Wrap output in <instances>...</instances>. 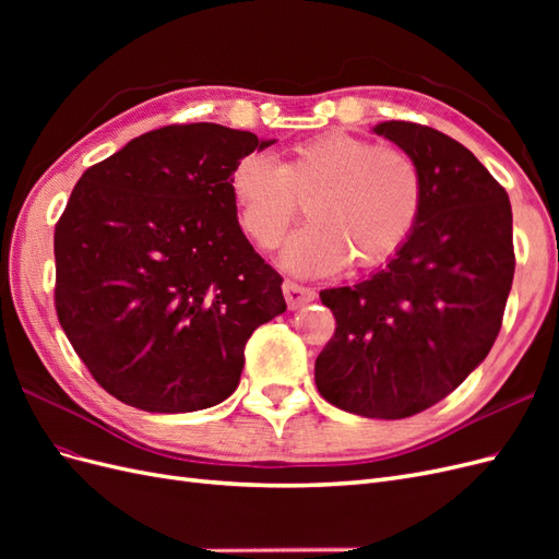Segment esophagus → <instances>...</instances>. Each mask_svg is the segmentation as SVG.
Here are the masks:
<instances>
[{"label": "esophagus", "mask_w": 559, "mask_h": 559, "mask_svg": "<svg viewBox=\"0 0 559 559\" xmlns=\"http://www.w3.org/2000/svg\"><path fill=\"white\" fill-rule=\"evenodd\" d=\"M282 289H284L286 306H289L292 310L308 306V302H312L317 298V294L310 289V286H302V284H296V282H284Z\"/></svg>", "instance_id": "34e87169"}]
</instances>
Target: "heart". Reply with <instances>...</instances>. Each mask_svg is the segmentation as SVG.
Masks as SVG:
<instances>
[{
  "label": "heart",
  "instance_id": "1",
  "mask_svg": "<svg viewBox=\"0 0 559 559\" xmlns=\"http://www.w3.org/2000/svg\"><path fill=\"white\" fill-rule=\"evenodd\" d=\"M230 195L249 238L275 249L308 200L312 222L286 242L282 263L329 275L352 259L376 267L403 249L425 207V179L399 146L329 132L296 144L282 163L249 154L230 175Z\"/></svg>",
  "mask_w": 559,
  "mask_h": 559
}]
</instances>
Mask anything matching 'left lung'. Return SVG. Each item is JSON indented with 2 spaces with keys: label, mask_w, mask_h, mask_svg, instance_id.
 <instances>
[{
  "label": "left lung",
  "mask_w": 559,
  "mask_h": 559,
  "mask_svg": "<svg viewBox=\"0 0 559 559\" xmlns=\"http://www.w3.org/2000/svg\"><path fill=\"white\" fill-rule=\"evenodd\" d=\"M373 132L415 158L425 207L384 267L319 294L335 335L314 382L335 408L403 419L454 392L492 349L515 273L513 212L503 186L448 134L408 121Z\"/></svg>",
  "instance_id": "8db88e82"
}]
</instances>
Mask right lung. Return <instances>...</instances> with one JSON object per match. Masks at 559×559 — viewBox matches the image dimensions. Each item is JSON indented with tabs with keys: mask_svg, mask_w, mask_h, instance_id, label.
I'll return each instance as SVG.
<instances>
[{
	"mask_svg": "<svg viewBox=\"0 0 559 559\" xmlns=\"http://www.w3.org/2000/svg\"><path fill=\"white\" fill-rule=\"evenodd\" d=\"M270 144L216 123L167 126L76 181L56 226V310L118 401L146 413L226 401L251 333L286 310L230 195L233 167Z\"/></svg>",
	"mask_w": 559,
	"mask_h": 559,
	"instance_id": "obj_1",
	"label": "right lung"
}]
</instances>
